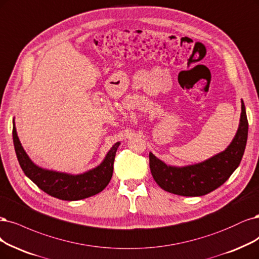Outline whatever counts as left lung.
Instances as JSON below:
<instances>
[{
  "mask_svg": "<svg viewBox=\"0 0 259 259\" xmlns=\"http://www.w3.org/2000/svg\"><path fill=\"white\" fill-rule=\"evenodd\" d=\"M248 123L245 106L241 101L239 127L230 145L222 152L201 163L170 166L149 153L150 170L155 182L166 192L180 196L206 195L224 184L241 162L247 140Z\"/></svg>",
  "mask_w": 259,
  "mask_h": 259,
  "instance_id": "obj_1",
  "label": "left lung"
}]
</instances>
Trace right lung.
<instances>
[{
    "label": "right lung",
    "instance_id": "obj_1",
    "mask_svg": "<svg viewBox=\"0 0 259 259\" xmlns=\"http://www.w3.org/2000/svg\"><path fill=\"white\" fill-rule=\"evenodd\" d=\"M13 140L18 162L24 175L45 193L52 197L67 201L91 197L102 192L108 185L113 172L115 152L121 144L120 141L115 142L99 166L83 174L72 175L49 170L32 162L17 135L15 119L13 120Z\"/></svg>",
    "mask_w": 259,
    "mask_h": 259
}]
</instances>
